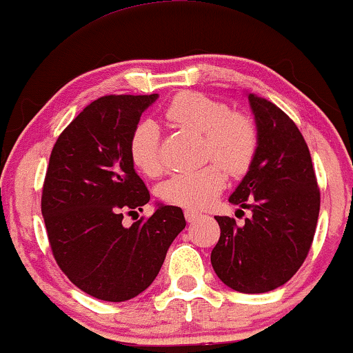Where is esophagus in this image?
<instances>
[{"instance_id": "1", "label": "esophagus", "mask_w": 353, "mask_h": 353, "mask_svg": "<svg viewBox=\"0 0 353 353\" xmlns=\"http://www.w3.org/2000/svg\"><path fill=\"white\" fill-rule=\"evenodd\" d=\"M184 217H185V221H188V222H194V221H197V219H201L202 214L197 212V210H194V209H185L184 210Z\"/></svg>"}]
</instances>
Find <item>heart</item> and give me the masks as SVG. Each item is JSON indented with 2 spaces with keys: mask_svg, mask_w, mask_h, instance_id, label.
Segmentation results:
<instances>
[{
  "mask_svg": "<svg viewBox=\"0 0 353 353\" xmlns=\"http://www.w3.org/2000/svg\"><path fill=\"white\" fill-rule=\"evenodd\" d=\"M164 116L177 128L204 134L205 157L221 162L234 176L245 172L252 164L259 145L257 128L249 116L230 111L222 101L184 91L174 96L164 109ZM128 152L132 165L144 176L154 177L163 171L161 132L154 121L144 119L134 125L129 136ZM220 165L212 163L197 171L169 177L161 188V197L168 204L181 208H208L217 199L228 181Z\"/></svg>",
  "mask_w": 353,
  "mask_h": 353,
  "instance_id": "1",
  "label": "heart"
}]
</instances>
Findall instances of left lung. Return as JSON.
I'll use <instances>...</instances> for the list:
<instances>
[{"label": "left lung", "instance_id": "8db88e82", "mask_svg": "<svg viewBox=\"0 0 353 353\" xmlns=\"http://www.w3.org/2000/svg\"><path fill=\"white\" fill-rule=\"evenodd\" d=\"M259 145L229 202L252 210L244 225L216 216L221 237L210 254L214 272L237 292L277 289L301 269L314 241L320 190L299 128L281 108L247 96ZM241 210V209H239Z\"/></svg>", "mask_w": 353, "mask_h": 353}]
</instances>
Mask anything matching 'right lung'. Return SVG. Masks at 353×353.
Listing matches in <instances>:
<instances>
[{
    "label": "right lung",
    "instance_id": "1",
    "mask_svg": "<svg viewBox=\"0 0 353 353\" xmlns=\"http://www.w3.org/2000/svg\"><path fill=\"white\" fill-rule=\"evenodd\" d=\"M157 94L92 101L61 132L43 184L41 212L59 269L78 289L106 302L144 292L177 234L181 208L163 205L124 228L151 199L129 159L128 143Z\"/></svg>",
    "mask_w": 353,
    "mask_h": 353
}]
</instances>
